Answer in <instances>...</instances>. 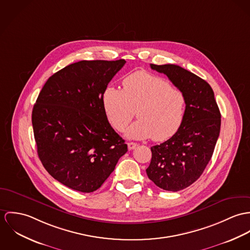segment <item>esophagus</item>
<instances>
[{
  "instance_id": "1",
  "label": "esophagus",
  "mask_w": 250,
  "mask_h": 250,
  "mask_svg": "<svg viewBox=\"0 0 250 250\" xmlns=\"http://www.w3.org/2000/svg\"><path fill=\"white\" fill-rule=\"evenodd\" d=\"M137 146H138V145H137L136 143H133V142L127 143V147H128V149H129V150H131V149H134V148H135Z\"/></svg>"
}]
</instances>
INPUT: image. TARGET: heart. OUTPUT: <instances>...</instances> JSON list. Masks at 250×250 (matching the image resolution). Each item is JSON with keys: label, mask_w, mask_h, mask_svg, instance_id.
<instances>
[{"label": "heart", "mask_w": 250, "mask_h": 250, "mask_svg": "<svg viewBox=\"0 0 250 250\" xmlns=\"http://www.w3.org/2000/svg\"><path fill=\"white\" fill-rule=\"evenodd\" d=\"M105 113L118 131L125 129L134 117L138 121L126 130L127 138L164 141L179 128L185 113L183 93L166 79L146 71L127 76L123 90L107 87L103 96Z\"/></svg>", "instance_id": "b5f03b06"}]
</instances>
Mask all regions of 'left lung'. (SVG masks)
<instances>
[{"instance_id":"left-lung-1","label":"left lung","mask_w":250,"mask_h":250,"mask_svg":"<svg viewBox=\"0 0 250 250\" xmlns=\"http://www.w3.org/2000/svg\"><path fill=\"white\" fill-rule=\"evenodd\" d=\"M150 68L165 74L186 101L178 130L166 142L150 147L151 161L146 169L157 187L177 192L196 181L209 163L222 116L213 89L204 80L174 64H150Z\"/></svg>"}]
</instances>
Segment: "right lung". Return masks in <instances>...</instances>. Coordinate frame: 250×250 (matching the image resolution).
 <instances>
[{"label": "right lung", "mask_w": 250, "mask_h": 250, "mask_svg": "<svg viewBox=\"0 0 250 250\" xmlns=\"http://www.w3.org/2000/svg\"><path fill=\"white\" fill-rule=\"evenodd\" d=\"M125 60H83L49 78L32 109L39 159L58 182L83 193L98 190L127 145L112 128L104 90Z\"/></svg>", "instance_id": "obj_1"}]
</instances>
